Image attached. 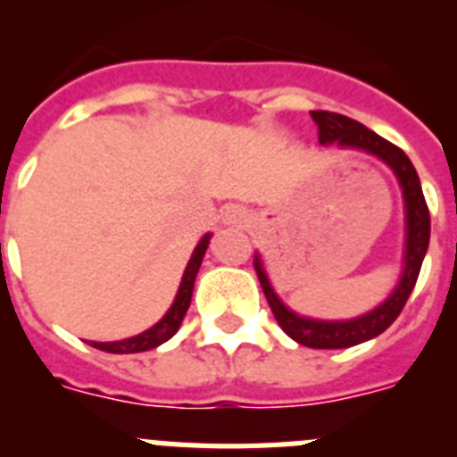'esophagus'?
Segmentation results:
<instances>
[{
  "label": "esophagus",
  "mask_w": 457,
  "mask_h": 457,
  "mask_svg": "<svg viewBox=\"0 0 457 457\" xmlns=\"http://www.w3.org/2000/svg\"><path fill=\"white\" fill-rule=\"evenodd\" d=\"M221 221L228 226H247L249 224V212L242 205H228L221 212Z\"/></svg>",
  "instance_id": "obj_1"
}]
</instances>
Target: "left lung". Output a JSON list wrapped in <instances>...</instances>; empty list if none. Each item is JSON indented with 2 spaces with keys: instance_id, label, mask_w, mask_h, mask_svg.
I'll return each mask as SVG.
<instances>
[{
  "instance_id": "1",
  "label": "left lung",
  "mask_w": 457,
  "mask_h": 457,
  "mask_svg": "<svg viewBox=\"0 0 457 457\" xmlns=\"http://www.w3.org/2000/svg\"><path fill=\"white\" fill-rule=\"evenodd\" d=\"M311 119L318 125V139L320 144L329 146L337 144L338 148H357L366 151L370 155L379 157L401 183L403 199H405V265L403 274L394 293L386 297L378 309L369 311L364 316L353 318V320H313V318L297 316L284 302L278 300L270 284L268 274H265L261 256H253V268H256L258 281L263 288L268 304L277 318L278 327L288 334L293 341L302 343L306 348L318 350H334V348H350L357 343H364L369 338H375L382 334L395 318L401 316L403 306L407 297L414 290L419 272H421L423 256L428 252V242H430V212H428L426 199H423L421 180L410 162V157L394 146L385 137L375 135L366 125L348 119V116L337 114V112H311Z\"/></svg>"
}]
</instances>
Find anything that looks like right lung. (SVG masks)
Listing matches in <instances>:
<instances>
[{
	"mask_svg": "<svg viewBox=\"0 0 457 457\" xmlns=\"http://www.w3.org/2000/svg\"><path fill=\"white\" fill-rule=\"evenodd\" d=\"M210 233L208 236L201 237V242L194 249L192 258H189L187 268H185L183 281H180V288L176 293V300H173L171 309L164 313V318L160 322L146 329V332L137 334V337L123 338V341H112V343H96L91 341L93 348L104 350V353H114V354H130V353H146V350L157 348V345H162L164 341L173 337V334L179 332L180 322H183L185 313L189 309V302H192V290H194V278H196V272L201 268V261L205 256V249L210 245Z\"/></svg>",
	"mask_w": 457,
	"mask_h": 457,
	"instance_id": "right-lung-1",
	"label": "right lung"
}]
</instances>
